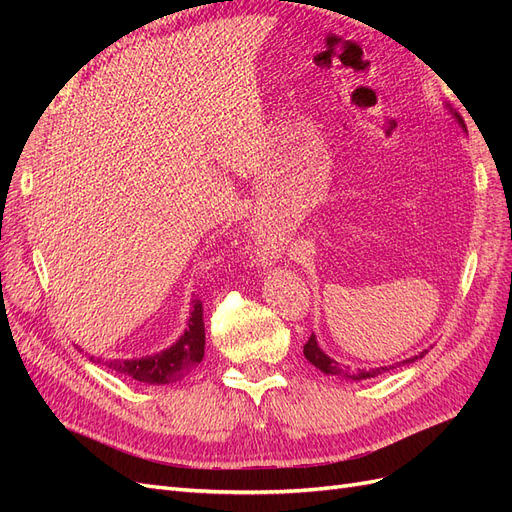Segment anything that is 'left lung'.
Returning <instances> with one entry per match:
<instances>
[{"label": "left lung", "mask_w": 512, "mask_h": 512, "mask_svg": "<svg viewBox=\"0 0 512 512\" xmlns=\"http://www.w3.org/2000/svg\"><path fill=\"white\" fill-rule=\"evenodd\" d=\"M451 113H453V108H451ZM453 117H455V121L459 123V126L466 130V123H463V119L457 115V113H453ZM429 350H423V352H418V354H414V356H410V359H406V361H401V363H414V361H418V359H423V356L427 354ZM303 354H305V359L312 363L314 367H318L322 374H327V376H342V378H350V380H367V378H376V376H380V374H384V371H389V369H393L395 365H389V367H376V369H359V371H350L348 367H344L342 363H337L335 359H331L329 354H324L322 352V348L318 346V342H316V335L312 333V337L307 339V344L303 346ZM401 363H397V365H401Z\"/></svg>", "instance_id": "left-lung-1"}]
</instances>
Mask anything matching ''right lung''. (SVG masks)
Instances as JSON below:
<instances>
[{
  "instance_id": "add662e5",
  "label": "right lung",
  "mask_w": 512,
  "mask_h": 512,
  "mask_svg": "<svg viewBox=\"0 0 512 512\" xmlns=\"http://www.w3.org/2000/svg\"><path fill=\"white\" fill-rule=\"evenodd\" d=\"M205 356V320H203V301H192V312L188 318V329L177 342L151 356H143V359H126V361H102L96 363L106 365L108 369L117 371L121 376H128L132 380L145 382V384H170L181 380L185 374L203 361ZM89 361H94L91 356Z\"/></svg>"
}]
</instances>
